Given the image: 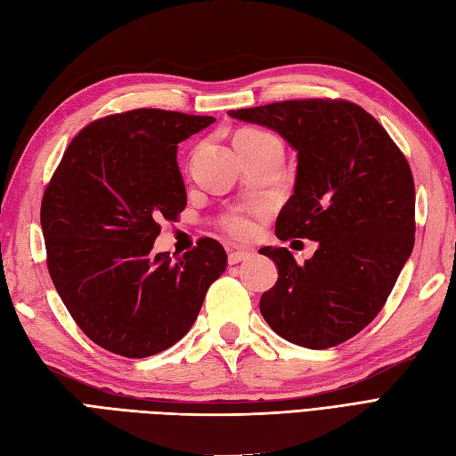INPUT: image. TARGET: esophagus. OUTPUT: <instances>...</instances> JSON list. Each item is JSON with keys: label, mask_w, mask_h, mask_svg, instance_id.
<instances>
[{"label": "esophagus", "mask_w": 456, "mask_h": 456, "mask_svg": "<svg viewBox=\"0 0 456 456\" xmlns=\"http://www.w3.org/2000/svg\"><path fill=\"white\" fill-rule=\"evenodd\" d=\"M251 257V253L249 251H241V249H238V251H230V255H228V263L230 265H238V263H241V261H248Z\"/></svg>", "instance_id": "1"}]
</instances>
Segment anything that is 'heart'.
Wrapping results in <instances>:
<instances>
[{
	"label": "heart",
	"instance_id": "1",
	"mask_svg": "<svg viewBox=\"0 0 456 456\" xmlns=\"http://www.w3.org/2000/svg\"><path fill=\"white\" fill-rule=\"evenodd\" d=\"M249 133H257V131H248V133H241V135H249ZM220 224L230 236H234L236 240H248L255 232L251 218H248L246 215H228L222 218Z\"/></svg>",
	"mask_w": 456,
	"mask_h": 456
}]
</instances>
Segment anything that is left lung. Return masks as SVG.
I'll use <instances>...</instances> for the list:
<instances>
[{"label": "left lung", "instance_id": "obj_1", "mask_svg": "<svg viewBox=\"0 0 456 456\" xmlns=\"http://www.w3.org/2000/svg\"><path fill=\"white\" fill-rule=\"evenodd\" d=\"M228 114L276 131L297 152L294 195L274 230L282 241L319 243L304 265L286 248L259 249L279 269L261 315L297 346H337L381 312L414 249L408 160L379 121L346 100H284Z\"/></svg>", "mask_w": 456, "mask_h": 456}]
</instances>
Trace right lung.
I'll use <instances>...</instances> for the list:
<instances>
[{
  "label": "right lung",
  "instance_id": "right-lung-1",
  "mask_svg": "<svg viewBox=\"0 0 456 456\" xmlns=\"http://www.w3.org/2000/svg\"><path fill=\"white\" fill-rule=\"evenodd\" d=\"M213 121L157 108L96 119L71 141L44 191L52 282L75 323L108 352L149 358L174 346L226 271L213 238L175 259L152 253L160 222L187 205L177 142Z\"/></svg>",
  "mask_w": 456,
  "mask_h": 456
}]
</instances>
